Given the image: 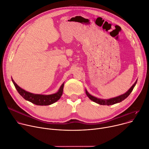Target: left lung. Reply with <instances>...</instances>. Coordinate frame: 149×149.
<instances>
[{"label": "left lung", "mask_w": 149, "mask_h": 149, "mask_svg": "<svg viewBox=\"0 0 149 149\" xmlns=\"http://www.w3.org/2000/svg\"><path fill=\"white\" fill-rule=\"evenodd\" d=\"M137 82V80H136V81L135 82V83L131 86V87L125 93L122 94V95L119 96L118 97L111 98L109 99H101L97 98L96 97H94V96H91L90 94H89L86 90V93L87 94V96L88 97V98L90 100H91L92 101H93L94 102L98 103L99 104H102V105H108V106L112 105V104L119 103L122 101H123L124 99H125L130 95V93L132 91L134 87H135V86L136 85Z\"/></svg>", "instance_id": "8db88e82"}]
</instances>
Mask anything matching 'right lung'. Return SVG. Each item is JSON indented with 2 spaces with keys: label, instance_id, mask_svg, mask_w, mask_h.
<instances>
[{
  "label": "right lung",
  "instance_id": "right-lung-1",
  "mask_svg": "<svg viewBox=\"0 0 149 149\" xmlns=\"http://www.w3.org/2000/svg\"><path fill=\"white\" fill-rule=\"evenodd\" d=\"M12 81L14 84L17 90L19 93L20 95L26 100H28L32 103L40 105V106H46L50 105L57 102L61 97L63 93V89L64 86V83H63L61 87L59 88L58 92L52 94H49V95H45V94H33L30 92L26 91L21 87H19L12 78Z\"/></svg>",
  "mask_w": 149,
  "mask_h": 149
}]
</instances>
